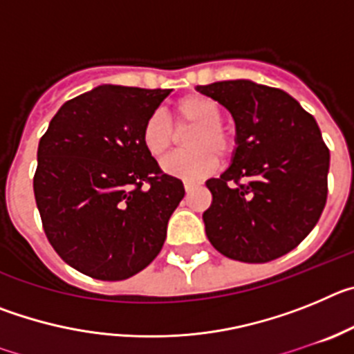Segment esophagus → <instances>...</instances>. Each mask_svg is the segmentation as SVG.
<instances>
[{
	"mask_svg": "<svg viewBox=\"0 0 354 354\" xmlns=\"http://www.w3.org/2000/svg\"><path fill=\"white\" fill-rule=\"evenodd\" d=\"M196 186H198V184H196V183H193V180H184V189H186L187 193H189V192H193V189H195Z\"/></svg>",
	"mask_w": 354,
	"mask_h": 354,
	"instance_id": "1",
	"label": "esophagus"
}]
</instances>
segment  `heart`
<instances>
[{
    "mask_svg": "<svg viewBox=\"0 0 354 354\" xmlns=\"http://www.w3.org/2000/svg\"><path fill=\"white\" fill-rule=\"evenodd\" d=\"M177 129L193 126L187 136V152L171 154L162 159L161 170L177 179L196 180L218 167V156L225 158L232 152L234 140L221 127L220 104L204 93H187L171 104ZM142 143L152 158H161L174 147L175 131L161 113L147 117L142 127Z\"/></svg>",
    "mask_w": 354,
    "mask_h": 354,
    "instance_id": "obj_1",
    "label": "heart"
}]
</instances>
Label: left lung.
Returning a JSON list of instances; mask_svg holds the SVG:
<instances>
[{
    "label": "left lung",
    "instance_id": "left-lung-1",
    "mask_svg": "<svg viewBox=\"0 0 354 354\" xmlns=\"http://www.w3.org/2000/svg\"><path fill=\"white\" fill-rule=\"evenodd\" d=\"M230 111L236 150L220 179H209L205 234L225 257L261 264L282 257L321 218L330 150L317 122L280 88L250 80L196 86Z\"/></svg>",
    "mask_w": 354,
    "mask_h": 354
}]
</instances>
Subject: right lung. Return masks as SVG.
Returning a JSON list of instances; mask_svg holds the SVG:
<instances>
[{
  "mask_svg": "<svg viewBox=\"0 0 354 354\" xmlns=\"http://www.w3.org/2000/svg\"><path fill=\"white\" fill-rule=\"evenodd\" d=\"M170 92L101 84L65 102L40 138L33 192L44 232L80 273L126 280L161 252L184 186L147 152L142 127Z\"/></svg>",
  "mask_w": 354,
  "mask_h": 354,
  "instance_id": "add662e5",
  "label": "right lung"
}]
</instances>
